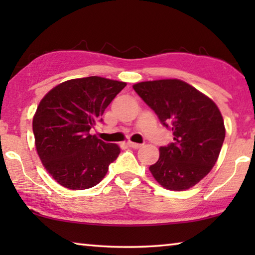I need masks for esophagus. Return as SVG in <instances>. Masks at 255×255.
Here are the masks:
<instances>
[{"label":"esophagus","mask_w":255,"mask_h":255,"mask_svg":"<svg viewBox=\"0 0 255 255\" xmlns=\"http://www.w3.org/2000/svg\"><path fill=\"white\" fill-rule=\"evenodd\" d=\"M128 146H129V147H131V148L137 149V148H140L141 146H143V144H138V143H132V141H128Z\"/></svg>","instance_id":"obj_1"}]
</instances>
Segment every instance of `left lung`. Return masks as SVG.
<instances>
[{
    "label": "left lung",
    "mask_w": 255,
    "mask_h": 255,
    "mask_svg": "<svg viewBox=\"0 0 255 255\" xmlns=\"http://www.w3.org/2000/svg\"><path fill=\"white\" fill-rule=\"evenodd\" d=\"M136 93L173 132V143L159 147L149 166L155 180L169 190L193 187L209 173L221 153L225 126L215 102L180 80L140 82Z\"/></svg>",
    "instance_id": "8db88e82"
}]
</instances>
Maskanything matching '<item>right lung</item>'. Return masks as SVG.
<instances>
[{
	"instance_id": "add662e5",
	"label": "right lung",
	"mask_w": 255,
	"mask_h": 255,
	"mask_svg": "<svg viewBox=\"0 0 255 255\" xmlns=\"http://www.w3.org/2000/svg\"><path fill=\"white\" fill-rule=\"evenodd\" d=\"M125 82L89 76L63 82L46 94L32 120L37 153L54 180L72 190L97 185L118 157V145L90 130Z\"/></svg>"
}]
</instances>
